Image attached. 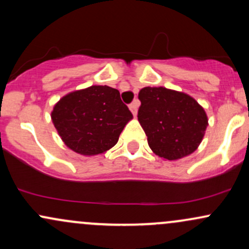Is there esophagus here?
<instances>
[{
	"label": "esophagus",
	"instance_id": "34e87169",
	"mask_svg": "<svg viewBox=\"0 0 249 249\" xmlns=\"http://www.w3.org/2000/svg\"><path fill=\"white\" fill-rule=\"evenodd\" d=\"M138 105H139L138 101H134L133 103H131V104L128 105V107H130L131 112H132V115H133L134 117L137 116V112H138Z\"/></svg>",
	"mask_w": 249,
	"mask_h": 249
}]
</instances>
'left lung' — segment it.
<instances>
[{"instance_id": "left-lung-1", "label": "left lung", "mask_w": 249, "mask_h": 249, "mask_svg": "<svg viewBox=\"0 0 249 249\" xmlns=\"http://www.w3.org/2000/svg\"><path fill=\"white\" fill-rule=\"evenodd\" d=\"M138 98V121L157 156L177 160L198 148L208 119L196 99L162 87L142 89Z\"/></svg>"}]
</instances>
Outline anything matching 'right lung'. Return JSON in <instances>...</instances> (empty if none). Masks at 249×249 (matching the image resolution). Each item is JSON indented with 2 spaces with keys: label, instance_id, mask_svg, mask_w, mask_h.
I'll return each instance as SVG.
<instances>
[{
  "label": "right lung",
  "instance_id": "1",
  "mask_svg": "<svg viewBox=\"0 0 249 249\" xmlns=\"http://www.w3.org/2000/svg\"><path fill=\"white\" fill-rule=\"evenodd\" d=\"M132 117L119 91L107 85H92L68 93L51 112L64 144L83 156L104 153L115 146Z\"/></svg>",
  "mask_w": 249,
  "mask_h": 249
}]
</instances>
